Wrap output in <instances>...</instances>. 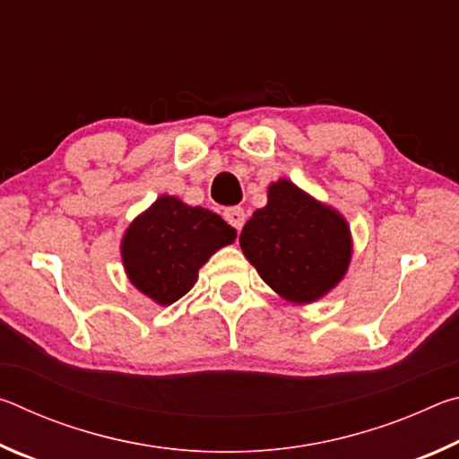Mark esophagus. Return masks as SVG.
<instances>
[{
    "label": "esophagus",
    "mask_w": 459,
    "mask_h": 459,
    "mask_svg": "<svg viewBox=\"0 0 459 459\" xmlns=\"http://www.w3.org/2000/svg\"><path fill=\"white\" fill-rule=\"evenodd\" d=\"M224 221H227L230 227H235L237 230L243 229V224L247 221V214L240 206H230L224 211Z\"/></svg>",
    "instance_id": "1"
}]
</instances>
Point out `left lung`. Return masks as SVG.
Here are the masks:
<instances>
[{
  "instance_id": "8db88e82",
  "label": "left lung",
  "mask_w": 459,
  "mask_h": 459,
  "mask_svg": "<svg viewBox=\"0 0 459 459\" xmlns=\"http://www.w3.org/2000/svg\"><path fill=\"white\" fill-rule=\"evenodd\" d=\"M238 243L263 281L293 304L324 298L352 259L344 216L290 180L269 186L267 206L253 212Z\"/></svg>"
}]
</instances>
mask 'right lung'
Masks as SVG:
<instances>
[{
  "instance_id": "1",
  "label": "right lung",
  "mask_w": 459,
  "mask_h": 459,
  "mask_svg": "<svg viewBox=\"0 0 459 459\" xmlns=\"http://www.w3.org/2000/svg\"><path fill=\"white\" fill-rule=\"evenodd\" d=\"M235 238L237 230L219 214L160 196L123 235V267L139 291L169 306L192 290L198 269Z\"/></svg>"
}]
</instances>
